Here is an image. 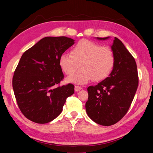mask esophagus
<instances>
[{
  "label": "esophagus",
  "mask_w": 153,
  "mask_h": 153,
  "mask_svg": "<svg viewBox=\"0 0 153 153\" xmlns=\"http://www.w3.org/2000/svg\"><path fill=\"white\" fill-rule=\"evenodd\" d=\"M80 90H82V87L78 86H75V91L78 92Z\"/></svg>",
  "instance_id": "34e87169"
}]
</instances>
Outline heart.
<instances>
[{
    "label": "heart",
    "instance_id": "b5f03b06",
    "mask_svg": "<svg viewBox=\"0 0 153 153\" xmlns=\"http://www.w3.org/2000/svg\"><path fill=\"white\" fill-rule=\"evenodd\" d=\"M59 65L67 76L73 75L78 69L80 70L67 79L68 82L84 84L92 78L101 81L109 76L115 65V56L108 47L90 40H83L75 45L69 53L61 54Z\"/></svg>",
    "mask_w": 153,
    "mask_h": 153
}]
</instances>
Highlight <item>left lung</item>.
I'll list each match as a JSON object with an SVG mask.
<instances>
[{
	"instance_id": "1",
	"label": "left lung",
	"mask_w": 153,
	"mask_h": 153,
	"mask_svg": "<svg viewBox=\"0 0 153 153\" xmlns=\"http://www.w3.org/2000/svg\"><path fill=\"white\" fill-rule=\"evenodd\" d=\"M110 37L97 38L105 40ZM111 50L115 65L109 76L97 86L88 88V115L95 123L109 126L118 122L128 112L138 85L137 65L133 56L120 40L115 38Z\"/></svg>"
}]
</instances>
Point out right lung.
Here are the masks:
<instances>
[{
	"mask_svg": "<svg viewBox=\"0 0 153 153\" xmlns=\"http://www.w3.org/2000/svg\"><path fill=\"white\" fill-rule=\"evenodd\" d=\"M65 36H48L23 54L13 77L18 107L28 120L46 123L60 115L74 86H56L64 76L59 65L61 54L74 45Z\"/></svg>",
	"mask_w": 153,
	"mask_h": 153,
	"instance_id": "right-lung-1",
	"label": "right lung"
}]
</instances>
